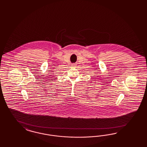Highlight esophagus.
<instances>
[{"mask_svg": "<svg viewBox=\"0 0 147 147\" xmlns=\"http://www.w3.org/2000/svg\"><path fill=\"white\" fill-rule=\"evenodd\" d=\"M71 66H76V63H73V64L71 65Z\"/></svg>", "mask_w": 147, "mask_h": 147, "instance_id": "obj_1", "label": "esophagus"}]
</instances>
